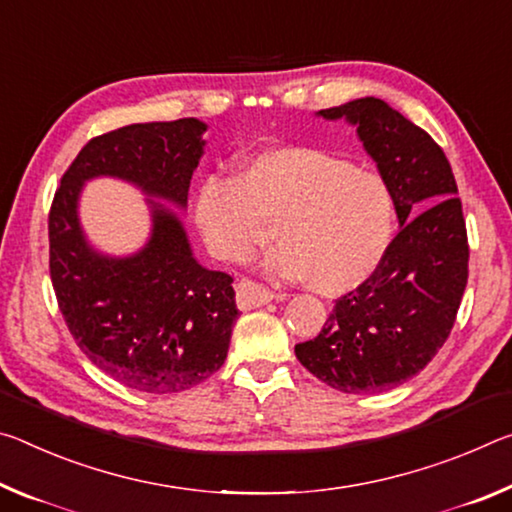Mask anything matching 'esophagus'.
<instances>
[{
    "label": "esophagus",
    "instance_id": "obj_1",
    "mask_svg": "<svg viewBox=\"0 0 512 512\" xmlns=\"http://www.w3.org/2000/svg\"><path fill=\"white\" fill-rule=\"evenodd\" d=\"M272 299H274L272 292L261 288L254 281L242 279L236 283V304L240 311H251V308L265 306V304H270Z\"/></svg>",
    "mask_w": 512,
    "mask_h": 512
}]
</instances>
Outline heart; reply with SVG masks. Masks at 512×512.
Returning a JSON list of instances; mask_svg holds the SVG:
<instances>
[{"mask_svg": "<svg viewBox=\"0 0 512 512\" xmlns=\"http://www.w3.org/2000/svg\"><path fill=\"white\" fill-rule=\"evenodd\" d=\"M195 222L220 261L240 263L270 238L267 270L335 295L370 279L395 231V199L379 172L317 147L249 154L236 177L208 174Z\"/></svg>", "mask_w": 512, "mask_h": 512, "instance_id": "heart-1", "label": "heart"}]
</instances>
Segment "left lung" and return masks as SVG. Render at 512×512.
Returning a JSON list of instances; mask_svg holds the SVG:
<instances>
[{"mask_svg": "<svg viewBox=\"0 0 512 512\" xmlns=\"http://www.w3.org/2000/svg\"><path fill=\"white\" fill-rule=\"evenodd\" d=\"M320 115L354 124L388 181L401 229L370 279L335 301L320 335L295 354L331 388L370 395L420 374L454 329L469 261L463 204L438 142L383 99Z\"/></svg>", "mask_w": 512, "mask_h": 512, "instance_id": "left-lung-1", "label": "left lung"}]
</instances>
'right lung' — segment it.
<instances>
[{
	"mask_svg": "<svg viewBox=\"0 0 512 512\" xmlns=\"http://www.w3.org/2000/svg\"><path fill=\"white\" fill-rule=\"evenodd\" d=\"M204 131L183 117L92 138L49 211V274L67 329L99 370L131 390L170 395L220 370L238 320L233 279L195 261L181 220L156 199H147L145 247L127 258L99 254L81 231L79 195L88 179L115 177L186 208Z\"/></svg>",
	"mask_w": 512,
	"mask_h": 512,
	"instance_id": "obj_1",
	"label": "right lung"
}]
</instances>
